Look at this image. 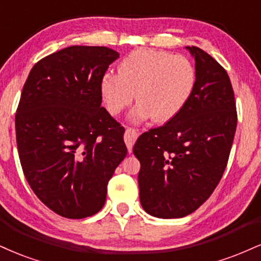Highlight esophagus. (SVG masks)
I'll return each instance as SVG.
<instances>
[{"instance_id": "1", "label": "esophagus", "mask_w": 261, "mask_h": 261, "mask_svg": "<svg viewBox=\"0 0 261 261\" xmlns=\"http://www.w3.org/2000/svg\"><path fill=\"white\" fill-rule=\"evenodd\" d=\"M137 136H139V134H137L134 128L127 127L126 131H125L124 140H125V143H126V146H127L128 152L130 153H131V150H133V146H134L135 141H136V139H137Z\"/></svg>"}]
</instances>
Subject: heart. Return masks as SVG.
Returning <instances> with one entry per match:
<instances>
[{
	"label": "heart",
	"mask_w": 261,
	"mask_h": 261,
	"mask_svg": "<svg viewBox=\"0 0 261 261\" xmlns=\"http://www.w3.org/2000/svg\"><path fill=\"white\" fill-rule=\"evenodd\" d=\"M196 68L187 57L150 48L131 52L119 65V74L108 73L99 85L107 111L118 115L139 100L131 120L152 119L165 122L176 117L192 96Z\"/></svg>",
	"instance_id": "heart-1"
}]
</instances>
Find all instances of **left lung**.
I'll list each match as a JSON object with an SVG mask.
<instances>
[{"instance_id": "obj_1", "label": "left lung", "mask_w": 261, "mask_h": 261, "mask_svg": "<svg viewBox=\"0 0 261 261\" xmlns=\"http://www.w3.org/2000/svg\"><path fill=\"white\" fill-rule=\"evenodd\" d=\"M192 96L176 117L141 135L140 202L150 215L184 218L212 196L227 165L237 127L236 100L227 71L198 47Z\"/></svg>"}]
</instances>
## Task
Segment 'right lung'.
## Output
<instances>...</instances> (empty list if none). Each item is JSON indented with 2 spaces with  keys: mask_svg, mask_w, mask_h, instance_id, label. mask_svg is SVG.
Returning <instances> with one entry per match:
<instances>
[{
  "mask_svg": "<svg viewBox=\"0 0 261 261\" xmlns=\"http://www.w3.org/2000/svg\"><path fill=\"white\" fill-rule=\"evenodd\" d=\"M119 53L70 46L34 65L15 113L21 169L56 214L84 219L103 208L127 148L125 128L102 106L99 85Z\"/></svg>",
  "mask_w": 261,
  "mask_h": 261,
  "instance_id": "obj_1",
  "label": "right lung"
}]
</instances>
